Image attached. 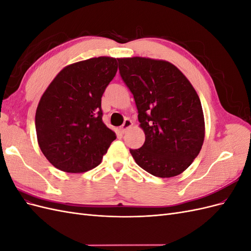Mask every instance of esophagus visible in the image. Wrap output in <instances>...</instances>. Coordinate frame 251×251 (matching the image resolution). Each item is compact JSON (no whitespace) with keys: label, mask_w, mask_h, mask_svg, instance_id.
<instances>
[{"label":"esophagus","mask_w":251,"mask_h":251,"mask_svg":"<svg viewBox=\"0 0 251 251\" xmlns=\"http://www.w3.org/2000/svg\"><path fill=\"white\" fill-rule=\"evenodd\" d=\"M132 126H133L132 121H131L130 119H126V120L124 121L123 126H120V132H121V133H126Z\"/></svg>","instance_id":"obj_1"}]
</instances>
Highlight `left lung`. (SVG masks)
<instances>
[{
	"label": "left lung",
	"instance_id": "1",
	"mask_svg": "<svg viewBox=\"0 0 251 251\" xmlns=\"http://www.w3.org/2000/svg\"><path fill=\"white\" fill-rule=\"evenodd\" d=\"M117 60L146 135L140 149L130 150L136 163L160 178L183 173L199 155L205 136L203 110L196 90L166 60L140 56Z\"/></svg>",
	"mask_w": 251,
	"mask_h": 251
}]
</instances>
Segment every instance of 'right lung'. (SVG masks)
<instances>
[{"label": "right lung", "mask_w": 251, "mask_h": 251, "mask_svg": "<svg viewBox=\"0 0 251 251\" xmlns=\"http://www.w3.org/2000/svg\"><path fill=\"white\" fill-rule=\"evenodd\" d=\"M117 68V59L110 56L68 65L42 95L35 113L37 142L56 169L92 170L116 139L102 121L101 97Z\"/></svg>", "instance_id": "1"}]
</instances>
